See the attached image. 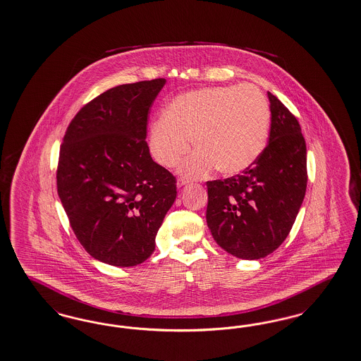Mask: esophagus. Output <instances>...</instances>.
Instances as JSON below:
<instances>
[{
	"label": "esophagus",
	"mask_w": 361,
	"mask_h": 361,
	"mask_svg": "<svg viewBox=\"0 0 361 361\" xmlns=\"http://www.w3.org/2000/svg\"><path fill=\"white\" fill-rule=\"evenodd\" d=\"M188 183H189V180L181 177V178H178V180H177V187H184V185H187Z\"/></svg>",
	"instance_id": "1"
}]
</instances>
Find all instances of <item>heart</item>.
Here are the masks:
<instances>
[{"instance_id":"1","label":"heart","mask_w":361,"mask_h":361,"mask_svg":"<svg viewBox=\"0 0 361 361\" xmlns=\"http://www.w3.org/2000/svg\"><path fill=\"white\" fill-rule=\"evenodd\" d=\"M269 102L258 87H205L178 95L153 122L149 144L154 159L173 168L190 150L181 173L205 177L215 169L238 174L251 166L266 146Z\"/></svg>"}]
</instances>
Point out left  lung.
<instances>
[{"mask_svg": "<svg viewBox=\"0 0 361 361\" xmlns=\"http://www.w3.org/2000/svg\"><path fill=\"white\" fill-rule=\"evenodd\" d=\"M269 144L242 174L208 181L207 224L236 258L260 259L288 238L306 192V144L297 118L271 92Z\"/></svg>", "mask_w": 361, "mask_h": 361, "instance_id": "obj_1", "label": "left lung"}]
</instances>
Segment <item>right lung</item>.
<instances>
[{
	"mask_svg": "<svg viewBox=\"0 0 361 361\" xmlns=\"http://www.w3.org/2000/svg\"><path fill=\"white\" fill-rule=\"evenodd\" d=\"M165 83L107 90L73 116L60 147L58 193L71 228L92 258L116 267L153 254L177 196L176 177L146 142L149 109Z\"/></svg>",
	"mask_w": 361,
	"mask_h": 361,
	"instance_id": "obj_1",
	"label": "right lung"
}]
</instances>
